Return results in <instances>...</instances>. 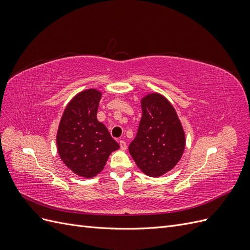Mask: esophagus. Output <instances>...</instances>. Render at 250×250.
I'll use <instances>...</instances> for the list:
<instances>
[{"instance_id": "1", "label": "esophagus", "mask_w": 250, "mask_h": 250, "mask_svg": "<svg viewBox=\"0 0 250 250\" xmlns=\"http://www.w3.org/2000/svg\"><path fill=\"white\" fill-rule=\"evenodd\" d=\"M119 143H120V147H121V149H122V150H126V149H127V145H126V142H125V141L121 140Z\"/></svg>"}]
</instances>
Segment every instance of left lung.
I'll list each match as a JSON object with an SVG mask.
<instances>
[{"label": "left lung", "instance_id": "1", "mask_svg": "<svg viewBox=\"0 0 250 250\" xmlns=\"http://www.w3.org/2000/svg\"><path fill=\"white\" fill-rule=\"evenodd\" d=\"M142 119L129 153L148 176L157 177L175 167L184 153L185 132L172 104L160 94L142 101Z\"/></svg>", "mask_w": 250, "mask_h": 250}]
</instances>
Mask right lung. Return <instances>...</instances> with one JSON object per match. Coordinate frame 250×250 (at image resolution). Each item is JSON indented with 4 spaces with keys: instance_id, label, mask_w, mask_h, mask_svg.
<instances>
[{
    "instance_id": "1",
    "label": "right lung",
    "mask_w": 250,
    "mask_h": 250,
    "mask_svg": "<svg viewBox=\"0 0 250 250\" xmlns=\"http://www.w3.org/2000/svg\"><path fill=\"white\" fill-rule=\"evenodd\" d=\"M101 93L85 89L67 104L57 131L62 161L79 176L92 178L100 173L112 151L120 148L108 129L97 120Z\"/></svg>"
}]
</instances>
